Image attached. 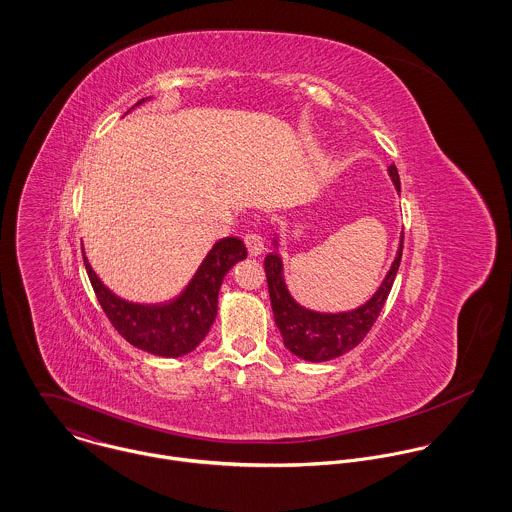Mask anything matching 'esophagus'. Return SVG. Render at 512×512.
<instances>
[{
    "instance_id": "34e87169",
    "label": "esophagus",
    "mask_w": 512,
    "mask_h": 512,
    "mask_svg": "<svg viewBox=\"0 0 512 512\" xmlns=\"http://www.w3.org/2000/svg\"><path fill=\"white\" fill-rule=\"evenodd\" d=\"M244 244H246L250 256H260V254L264 252V240H262V236L256 234V232L244 234Z\"/></svg>"
}]
</instances>
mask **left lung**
<instances>
[{
    "instance_id": "1",
    "label": "left lung",
    "mask_w": 512,
    "mask_h": 512,
    "mask_svg": "<svg viewBox=\"0 0 512 512\" xmlns=\"http://www.w3.org/2000/svg\"><path fill=\"white\" fill-rule=\"evenodd\" d=\"M388 173L394 181L396 191L400 193V177H398L396 165H390ZM402 248H404V232L400 238V248L396 252V258L384 282L380 284V288L366 301L365 305L353 311H343V313H319L299 305L288 292L280 254L270 252L264 260V270H266L274 319L282 333L286 349L292 351L295 357L309 363H323L355 349L365 339L366 333L378 319L388 299L396 272L400 268Z\"/></svg>"
}]
</instances>
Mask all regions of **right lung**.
<instances>
[{"label": "right lung", "instance_id": "right-lung-1", "mask_svg": "<svg viewBox=\"0 0 512 512\" xmlns=\"http://www.w3.org/2000/svg\"><path fill=\"white\" fill-rule=\"evenodd\" d=\"M142 102L144 100L138 104ZM246 254V246L240 238H222L207 254L185 292L161 305H142L120 299L98 280L84 254L82 258L92 290L114 329L142 351L175 359L197 349L207 337L217 317L220 284L226 272L236 262L244 260Z\"/></svg>", "mask_w": 512, "mask_h": 512}]
</instances>
